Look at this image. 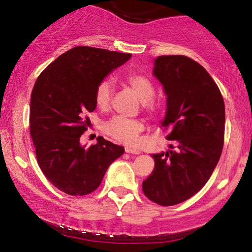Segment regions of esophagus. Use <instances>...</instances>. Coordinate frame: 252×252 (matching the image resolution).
Listing matches in <instances>:
<instances>
[{"mask_svg":"<svg viewBox=\"0 0 252 252\" xmlns=\"http://www.w3.org/2000/svg\"><path fill=\"white\" fill-rule=\"evenodd\" d=\"M126 153H132V155H140L139 150H136V149H132V148H129V147H126Z\"/></svg>","mask_w":252,"mask_h":252,"instance_id":"esophagus-1","label":"esophagus"}]
</instances>
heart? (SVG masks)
I'll return each mask as SVG.
<instances>
[{
  "label": "heart",
  "instance_id": "heart-1",
  "mask_svg": "<svg viewBox=\"0 0 252 252\" xmlns=\"http://www.w3.org/2000/svg\"><path fill=\"white\" fill-rule=\"evenodd\" d=\"M126 82L135 92L140 100L142 101L143 108L149 113L156 112L157 103L152 100L155 95V87L147 76L142 74L132 73L126 78ZM113 93V85L109 80H103L97 84L94 93V101L99 109H108L111 103ZM143 122L136 119H127L125 117H114L108 121L103 126L106 134L113 140L132 146L138 141V135L143 130Z\"/></svg>",
  "mask_w": 252,
  "mask_h": 252
}]
</instances>
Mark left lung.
Wrapping results in <instances>:
<instances>
[{
    "label": "left lung",
    "instance_id": "8db88e82",
    "mask_svg": "<svg viewBox=\"0 0 252 252\" xmlns=\"http://www.w3.org/2000/svg\"><path fill=\"white\" fill-rule=\"evenodd\" d=\"M152 72L167 95L161 126L171 129L167 140L176 141L177 149L152 155L155 169L142 182V190L160 206H174L197 193L218 163L224 102L206 69L185 55L158 57Z\"/></svg>",
    "mask_w": 252,
    "mask_h": 252
}]
</instances>
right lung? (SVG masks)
I'll return each instance as SVG.
<instances>
[{"label":"right lung","instance_id":"add662e5","mask_svg":"<svg viewBox=\"0 0 252 252\" xmlns=\"http://www.w3.org/2000/svg\"><path fill=\"white\" fill-rule=\"evenodd\" d=\"M131 54L75 46L60 55L39 75L30 102V133L36 159L46 179L70 195L94 191L125 148L102 136L85 148L95 89L106 75L130 60Z\"/></svg>","mask_w":252,"mask_h":252}]
</instances>
